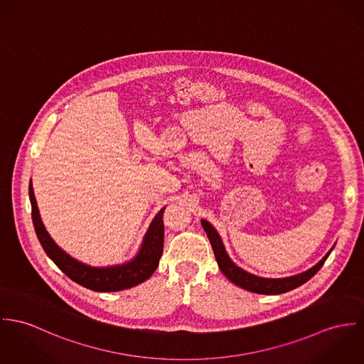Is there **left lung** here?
Returning <instances> with one entry per match:
<instances>
[{"instance_id": "obj_1", "label": "left lung", "mask_w": 364, "mask_h": 364, "mask_svg": "<svg viewBox=\"0 0 364 364\" xmlns=\"http://www.w3.org/2000/svg\"><path fill=\"white\" fill-rule=\"evenodd\" d=\"M202 228L206 232V236L210 242V245L213 248L215 252V258L218 261V265L220 268V271L223 272V275L230 281V282L240 286L242 289L248 290V291H254V293H259V294H281L286 293L289 290H293L299 286H301L303 283L307 282L309 279H311L323 265V262L326 261L328 255L331 254V251L323 257V259L314 265L311 269L299 274L296 277H290V278H283V279H268V278H259L255 275H251L245 271H242V268H239L237 265H235L232 262V259L228 257L223 242L220 240L218 232L213 229V226L206 222L201 220Z\"/></svg>"}]
</instances>
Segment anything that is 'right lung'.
<instances>
[{"mask_svg":"<svg viewBox=\"0 0 364 364\" xmlns=\"http://www.w3.org/2000/svg\"><path fill=\"white\" fill-rule=\"evenodd\" d=\"M29 198L32 203L33 226L43 250L51 258V261L74 282L95 291H117L146 281L158 268L163 252L164 208L159 210V213L152 220L138 255L131 262L119 267L92 268L71 258L51 240L41 223L32 183L29 184Z\"/></svg>","mask_w":364,"mask_h":364,"instance_id":"right-lung-1","label":"right lung"}]
</instances>
